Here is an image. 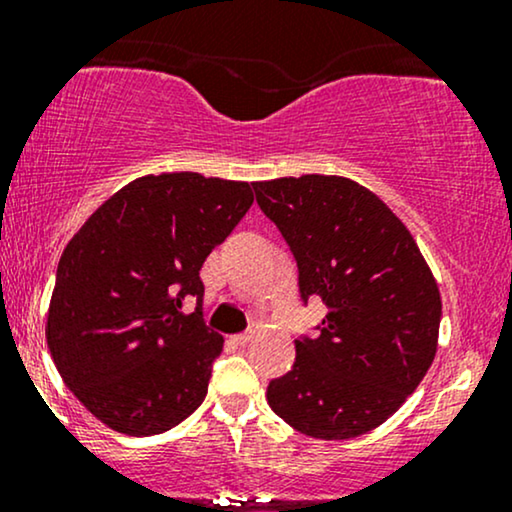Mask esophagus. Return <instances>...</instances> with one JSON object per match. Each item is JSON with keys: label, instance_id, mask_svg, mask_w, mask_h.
<instances>
[{"label": "esophagus", "instance_id": "34e87169", "mask_svg": "<svg viewBox=\"0 0 512 512\" xmlns=\"http://www.w3.org/2000/svg\"><path fill=\"white\" fill-rule=\"evenodd\" d=\"M252 342V332H243V334H233L231 344L236 346H248Z\"/></svg>", "mask_w": 512, "mask_h": 512}]
</instances>
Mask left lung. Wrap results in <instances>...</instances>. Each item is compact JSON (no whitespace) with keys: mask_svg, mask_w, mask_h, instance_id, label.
Wrapping results in <instances>:
<instances>
[{"mask_svg":"<svg viewBox=\"0 0 512 512\" xmlns=\"http://www.w3.org/2000/svg\"><path fill=\"white\" fill-rule=\"evenodd\" d=\"M257 204L298 264L301 301L322 298L317 337L267 387L286 424L320 440L378 428L431 368L440 291L402 221L378 195L339 175L255 182Z\"/></svg>","mask_w":512,"mask_h":512,"instance_id":"obj_1","label":"left lung"}]
</instances>
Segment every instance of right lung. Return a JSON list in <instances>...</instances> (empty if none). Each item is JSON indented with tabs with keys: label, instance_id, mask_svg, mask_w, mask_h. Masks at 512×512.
<instances>
[{
	"label": "right lung",
	"instance_id": "right-lung-1",
	"mask_svg": "<svg viewBox=\"0 0 512 512\" xmlns=\"http://www.w3.org/2000/svg\"><path fill=\"white\" fill-rule=\"evenodd\" d=\"M252 185L144 175L88 216L57 264L48 349L64 385L117 433L156 436L207 397L223 337L199 269L252 207ZM195 297L192 314L181 310Z\"/></svg>",
	"mask_w": 512,
	"mask_h": 512
}]
</instances>
